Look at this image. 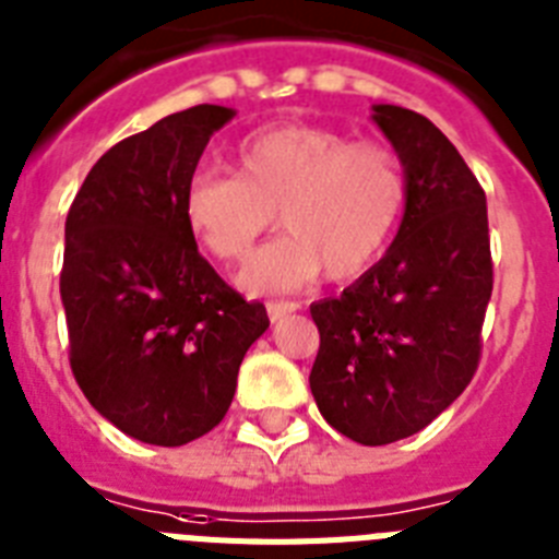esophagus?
I'll return each instance as SVG.
<instances>
[{
  "mask_svg": "<svg viewBox=\"0 0 559 559\" xmlns=\"http://www.w3.org/2000/svg\"><path fill=\"white\" fill-rule=\"evenodd\" d=\"M295 309H298V304H295V300H270V304H266V314H270V320H281V318H286V314H293Z\"/></svg>",
  "mask_w": 559,
  "mask_h": 559,
  "instance_id": "34e87169",
  "label": "esophagus"
}]
</instances>
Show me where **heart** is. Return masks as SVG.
I'll use <instances>...</instances> for the list:
<instances>
[{
	"mask_svg": "<svg viewBox=\"0 0 559 559\" xmlns=\"http://www.w3.org/2000/svg\"><path fill=\"white\" fill-rule=\"evenodd\" d=\"M407 207V171L388 140L286 123L250 134L236 148V174L197 171L182 193L191 233L227 264L250 259L259 239L286 227L241 275L250 293H278L368 273ZM280 216L275 217L274 213Z\"/></svg>",
	"mask_w": 559,
	"mask_h": 559,
	"instance_id": "b5f03b06",
	"label": "heart"
}]
</instances>
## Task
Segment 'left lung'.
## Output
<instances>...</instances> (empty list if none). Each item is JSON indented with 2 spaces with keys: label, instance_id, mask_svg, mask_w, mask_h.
Segmentation results:
<instances>
[{
  "label": "left lung",
  "instance_id": "left-lung-1",
  "mask_svg": "<svg viewBox=\"0 0 559 559\" xmlns=\"http://www.w3.org/2000/svg\"><path fill=\"white\" fill-rule=\"evenodd\" d=\"M407 171L394 245L366 275L309 307L320 332L309 385L337 433L368 448L419 433L481 360L492 295L487 197L425 115L373 106Z\"/></svg>",
  "mask_w": 559,
  "mask_h": 559
}]
</instances>
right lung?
<instances>
[{"mask_svg": "<svg viewBox=\"0 0 559 559\" xmlns=\"http://www.w3.org/2000/svg\"><path fill=\"white\" fill-rule=\"evenodd\" d=\"M227 106L199 104L111 145L64 227L70 366L90 405L132 439L179 448L225 419L247 348L266 332L197 250L182 193Z\"/></svg>", "mask_w": 559, "mask_h": 559, "instance_id": "obj_1", "label": "right lung"}]
</instances>
